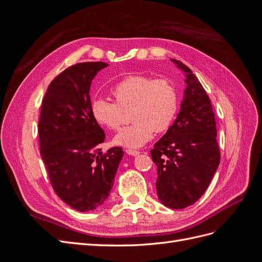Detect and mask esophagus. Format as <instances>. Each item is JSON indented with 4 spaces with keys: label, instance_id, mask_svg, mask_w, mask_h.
<instances>
[{
    "label": "esophagus",
    "instance_id": "obj_1",
    "mask_svg": "<svg viewBox=\"0 0 262 262\" xmlns=\"http://www.w3.org/2000/svg\"><path fill=\"white\" fill-rule=\"evenodd\" d=\"M125 153H126V154H129V155H132V156H137V155H139V154H140L139 150H136V149H130V148L125 149Z\"/></svg>",
    "mask_w": 262,
    "mask_h": 262
}]
</instances>
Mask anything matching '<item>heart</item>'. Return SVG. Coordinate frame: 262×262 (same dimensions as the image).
Returning a JSON list of instances; mask_svg holds the SVG:
<instances>
[{"label":"heart","mask_w":262,"mask_h":262,"mask_svg":"<svg viewBox=\"0 0 262 262\" xmlns=\"http://www.w3.org/2000/svg\"><path fill=\"white\" fill-rule=\"evenodd\" d=\"M115 102L96 99L92 113L99 124L109 130L119 129L123 122V112H129L131 125L125 126L114 139V143L124 147H141L153 138L154 130L164 132L171 125L178 109L176 87L167 78L131 75L119 82L112 91Z\"/></svg>","instance_id":"b5f03b06"}]
</instances>
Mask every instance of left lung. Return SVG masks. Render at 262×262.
Wrapping results in <instances>:
<instances>
[{"label":"left lung","mask_w":262,"mask_h":262,"mask_svg":"<svg viewBox=\"0 0 262 262\" xmlns=\"http://www.w3.org/2000/svg\"><path fill=\"white\" fill-rule=\"evenodd\" d=\"M185 74L179 114L150 149L157 166L156 191L170 209H185L200 199L220 165L216 122L203 86L184 63L171 59Z\"/></svg>","instance_id":"obj_1"}]
</instances>
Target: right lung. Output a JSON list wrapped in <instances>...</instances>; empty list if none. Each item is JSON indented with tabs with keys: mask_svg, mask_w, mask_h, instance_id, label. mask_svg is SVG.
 <instances>
[{
	"mask_svg": "<svg viewBox=\"0 0 262 262\" xmlns=\"http://www.w3.org/2000/svg\"><path fill=\"white\" fill-rule=\"evenodd\" d=\"M106 67L84 62L63 71L45 94L38 123L40 155L54 191L81 212L104 203L123 157L118 146L101 154L106 134L92 113V81Z\"/></svg>",
	"mask_w": 262,
	"mask_h": 262,
	"instance_id": "add662e5",
	"label": "right lung"
}]
</instances>
